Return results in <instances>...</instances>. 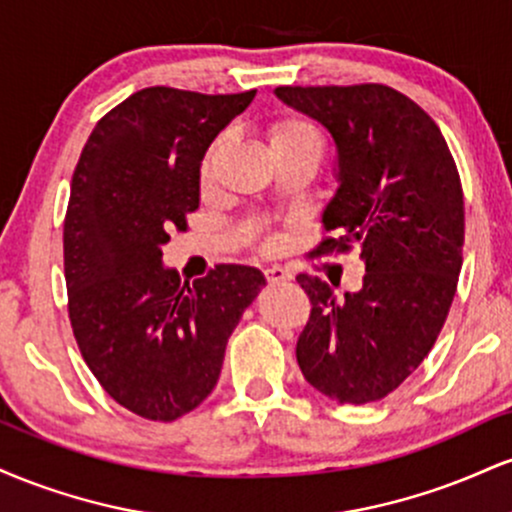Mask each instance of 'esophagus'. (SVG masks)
<instances>
[{"label":"esophagus","mask_w":512,"mask_h":512,"mask_svg":"<svg viewBox=\"0 0 512 512\" xmlns=\"http://www.w3.org/2000/svg\"><path fill=\"white\" fill-rule=\"evenodd\" d=\"M264 276H267L269 284H279V281H289L291 274L286 272L284 267H276V264H272V267L264 269Z\"/></svg>","instance_id":"34e87169"}]
</instances>
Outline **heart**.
<instances>
[{"mask_svg":"<svg viewBox=\"0 0 512 512\" xmlns=\"http://www.w3.org/2000/svg\"><path fill=\"white\" fill-rule=\"evenodd\" d=\"M226 144L228 132H221L211 139L207 151H204L202 163H199V180H202L204 187L214 182L216 168H219ZM269 144H272V151L276 156L313 154L320 158L322 149H325V139H322L320 127H317L310 117L303 115H281L279 120H274L272 127H269ZM238 233H243V236H255L262 250H274L276 245H279V238H276L274 233L264 231V221L260 216H248V219L240 221Z\"/></svg>","mask_w":512,"mask_h":512,"instance_id":"heart-1","label":"heart"}]
</instances>
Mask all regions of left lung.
<instances>
[{
  "mask_svg": "<svg viewBox=\"0 0 512 512\" xmlns=\"http://www.w3.org/2000/svg\"><path fill=\"white\" fill-rule=\"evenodd\" d=\"M339 151L337 195L313 255L358 248L356 293L298 274L310 317L296 344L305 380L342 404L378 402L421 366L450 313L462 269L464 195L445 137L421 105L385 84L279 86Z\"/></svg>",
  "mask_w": 512,
  "mask_h": 512,
  "instance_id": "left-lung-1",
  "label": "left lung"
}]
</instances>
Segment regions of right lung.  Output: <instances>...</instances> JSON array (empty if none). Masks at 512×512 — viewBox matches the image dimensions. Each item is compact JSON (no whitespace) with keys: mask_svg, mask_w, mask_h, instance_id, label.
<instances>
[{"mask_svg":"<svg viewBox=\"0 0 512 512\" xmlns=\"http://www.w3.org/2000/svg\"><path fill=\"white\" fill-rule=\"evenodd\" d=\"M255 93L142 88L98 120L74 168L69 322L103 390L142 419L175 421L209 397L228 337L264 286L243 264H216L192 284L161 264V245L199 209L204 151Z\"/></svg>","mask_w":512,"mask_h":512,"instance_id":"add662e5","label":"right lung"}]
</instances>
